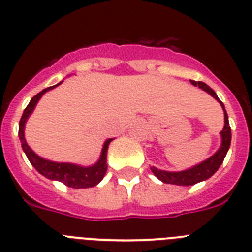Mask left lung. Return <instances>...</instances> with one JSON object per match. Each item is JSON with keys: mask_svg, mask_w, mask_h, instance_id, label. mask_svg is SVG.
I'll use <instances>...</instances> for the list:
<instances>
[{"mask_svg": "<svg viewBox=\"0 0 252 252\" xmlns=\"http://www.w3.org/2000/svg\"><path fill=\"white\" fill-rule=\"evenodd\" d=\"M194 86L198 85L202 90H204L205 93H208L211 96H213L214 99L217 100L222 106L223 111H224V126H223L222 132H220V146L217 150V152L214 153L213 156L207 158L203 162L198 163V165L192 166V167L188 168V170H183V171H163V170H158L155 166H151V171L156 176L158 180H161L165 184H174V185H180V187H190L194 184H198L200 181H204L213 176L220 166L222 165L223 159L226 157L227 152L231 146V126H229L228 115L224 109L223 102L218 99L217 94L214 93L211 87L208 86L204 82H195V81H190Z\"/></svg>", "mask_w": 252, "mask_h": 252, "instance_id": "obj_1", "label": "left lung"}]
</instances>
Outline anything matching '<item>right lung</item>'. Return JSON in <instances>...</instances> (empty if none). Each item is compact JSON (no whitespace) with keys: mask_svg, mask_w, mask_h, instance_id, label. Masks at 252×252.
Returning a JSON list of instances; mask_svg holds the SVG:
<instances>
[{"mask_svg":"<svg viewBox=\"0 0 252 252\" xmlns=\"http://www.w3.org/2000/svg\"><path fill=\"white\" fill-rule=\"evenodd\" d=\"M60 84L54 85V86H50L44 89L43 91H40L39 94L32 97L30 100L29 105L26 106L25 110L23 113V117L20 119V123H19V138L21 142V147L23 151L25 152L26 157L30 161L32 166L35 167V170L41 174L43 176H45L49 180H56L61 181L64 185L69 188H73V189H86V188H93L95 185L100 183V181L104 179L105 172L108 170V163H106V155H108V148L110 142L113 141V138H109L104 142V146H102L101 155H100V158L97 159V162L94 163L91 166H80L76 165V163H69V162H54V161H50V159H45L43 157L38 156L32 148L29 147V144L26 143L25 139V124L28 118L32 115V113L34 111L35 106L38 104L39 100L41 99V96L44 95L47 91L54 89Z\"/></svg>","mask_w":252,"mask_h":252,"instance_id":"add662e5","label":"right lung"}]
</instances>
